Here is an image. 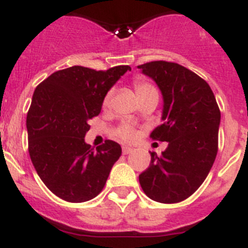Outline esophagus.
Here are the masks:
<instances>
[{"instance_id":"esophagus-1","label":"esophagus","mask_w":248,"mask_h":248,"mask_svg":"<svg viewBox=\"0 0 248 248\" xmlns=\"http://www.w3.org/2000/svg\"><path fill=\"white\" fill-rule=\"evenodd\" d=\"M122 152H124V155L132 154V152H133V148H131V147H127V146H124V147H122Z\"/></svg>"}]
</instances>
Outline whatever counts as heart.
Masks as SVG:
<instances>
[{"label":"heart","mask_w":248,"mask_h":248,"mask_svg":"<svg viewBox=\"0 0 248 248\" xmlns=\"http://www.w3.org/2000/svg\"><path fill=\"white\" fill-rule=\"evenodd\" d=\"M135 90H136L137 96H141V94L147 93V92L151 91H156L154 86H151L150 83L145 82V81H136V82H135ZM109 101H111V92H108V93L103 97V107L108 106ZM116 136H117L118 139H121L122 141L131 142L136 139L137 132L135 131V128H132V127L128 126V124H124V126H121L117 131H116Z\"/></svg>","instance_id":"heart-1"}]
</instances>
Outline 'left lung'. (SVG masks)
Wrapping results in <instances>:
<instances>
[{
  "label": "left lung",
  "mask_w": 248,
  "mask_h": 248,
  "mask_svg": "<svg viewBox=\"0 0 248 248\" xmlns=\"http://www.w3.org/2000/svg\"><path fill=\"white\" fill-rule=\"evenodd\" d=\"M139 68L154 79L163 97V124L151 137L169 143L161 156L151 152L140 185L151 200L176 203L201 186L214 165L221 112L208 83L188 68L166 61Z\"/></svg>",
  "instance_id": "left-lung-1"
}]
</instances>
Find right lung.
Returning a JSON list of instances; mask_svg holds the SVG:
<instances>
[{
    "mask_svg": "<svg viewBox=\"0 0 248 248\" xmlns=\"http://www.w3.org/2000/svg\"><path fill=\"white\" fill-rule=\"evenodd\" d=\"M128 70L72 66L52 73L34 90L26 120L30 157L41 180L60 199L90 201L106 185L121 146L106 140L94 151L85 136L88 121L100 115L103 97Z\"/></svg>",
    "mask_w": 248,
    "mask_h": 248,
    "instance_id": "add662e5",
    "label": "right lung"
}]
</instances>
